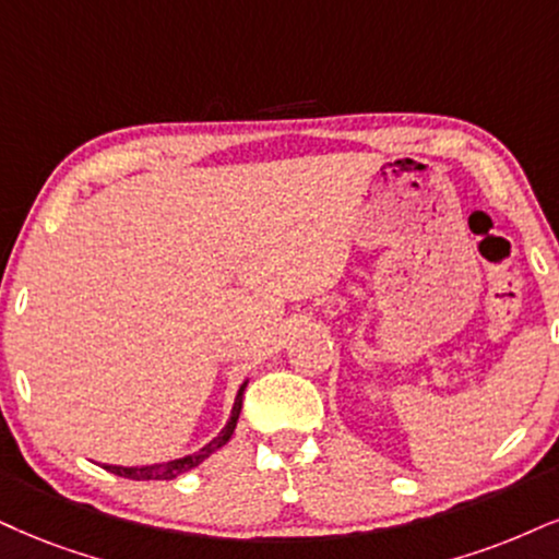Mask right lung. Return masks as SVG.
I'll use <instances>...</instances> for the list:
<instances>
[{
	"label": "right lung",
	"instance_id": "obj_1",
	"mask_svg": "<svg viewBox=\"0 0 559 559\" xmlns=\"http://www.w3.org/2000/svg\"><path fill=\"white\" fill-rule=\"evenodd\" d=\"M248 383V381H246ZM246 383L238 389V396H236V404H233V412H230V419H227V425L223 427V432H219L217 438H212L210 443L199 448V451L189 453V456L183 459H174V461H165V464H153V466H114V464H103V469L111 472V474H119L123 479H176L181 477V474L191 472L194 466L202 464L204 459H210L212 453L219 451L227 440H230L233 430H236L238 425V417H240V406H243V391H246Z\"/></svg>",
	"mask_w": 559,
	"mask_h": 559
}]
</instances>
